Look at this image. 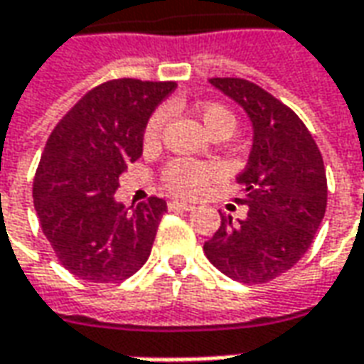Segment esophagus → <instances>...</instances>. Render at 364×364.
<instances>
[{"instance_id": "esophagus-1", "label": "esophagus", "mask_w": 364, "mask_h": 364, "mask_svg": "<svg viewBox=\"0 0 364 364\" xmlns=\"http://www.w3.org/2000/svg\"><path fill=\"white\" fill-rule=\"evenodd\" d=\"M169 209H171V211H175V209H179V211H193L195 207L189 205V203L177 201V199H175V201H169Z\"/></svg>"}]
</instances>
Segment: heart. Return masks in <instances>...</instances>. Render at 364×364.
I'll return each instance as SVG.
<instances>
[{
  "label": "heart",
  "mask_w": 364,
  "mask_h": 364,
  "mask_svg": "<svg viewBox=\"0 0 364 364\" xmlns=\"http://www.w3.org/2000/svg\"><path fill=\"white\" fill-rule=\"evenodd\" d=\"M197 117L203 123V127L207 129L209 135H231L235 129V115L227 109L225 105L219 103H205L199 105L197 109ZM163 125H165V113L163 111H155L145 125L143 131V141L145 145H157V141L161 139ZM217 169L211 163H199L191 161V159H173L165 171H163V183L167 189H171L177 195H199V193L213 181Z\"/></svg>",
  "instance_id": "heart-1"
}]
</instances>
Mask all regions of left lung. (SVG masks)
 <instances>
[{
  "instance_id": "left-lung-1",
  "label": "left lung",
  "mask_w": 364,
  "mask_h": 364,
  "mask_svg": "<svg viewBox=\"0 0 364 364\" xmlns=\"http://www.w3.org/2000/svg\"><path fill=\"white\" fill-rule=\"evenodd\" d=\"M253 123V147L237 177L249 207L243 221L221 217L203 245L207 259L239 283L287 273L311 247L327 209V175L313 135L295 111L247 79L213 77Z\"/></svg>"
}]
</instances>
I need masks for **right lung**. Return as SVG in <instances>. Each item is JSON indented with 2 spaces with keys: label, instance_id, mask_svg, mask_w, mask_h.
Masks as SVG:
<instances>
[{
  "label": "right lung",
  "instance_id": "obj_1",
  "mask_svg": "<svg viewBox=\"0 0 364 364\" xmlns=\"http://www.w3.org/2000/svg\"><path fill=\"white\" fill-rule=\"evenodd\" d=\"M175 81L111 79L87 91L51 131L37 165L33 205L59 263L91 283L137 273L167 203L149 197L133 209L115 201L119 175L143 153L151 113Z\"/></svg>",
  "mask_w": 364,
  "mask_h": 364
}]
</instances>
